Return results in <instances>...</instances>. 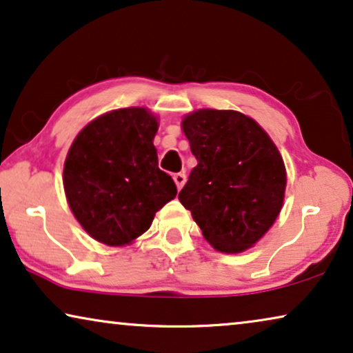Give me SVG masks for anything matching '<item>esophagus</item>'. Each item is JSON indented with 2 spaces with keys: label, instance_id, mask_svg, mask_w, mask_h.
Instances as JSON below:
<instances>
[{
  "label": "esophagus",
  "instance_id": "1",
  "mask_svg": "<svg viewBox=\"0 0 353 353\" xmlns=\"http://www.w3.org/2000/svg\"><path fill=\"white\" fill-rule=\"evenodd\" d=\"M173 181H175L178 191H180L186 181V175L185 173H175V175H173Z\"/></svg>",
  "mask_w": 353,
  "mask_h": 353
}]
</instances>
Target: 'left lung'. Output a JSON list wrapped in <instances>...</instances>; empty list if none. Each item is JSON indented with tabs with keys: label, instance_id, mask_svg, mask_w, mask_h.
I'll list each match as a JSON object with an SVG mask.
<instances>
[{
	"label": "left lung",
	"instance_id": "1",
	"mask_svg": "<svg viewBox=\"0 0 353 353\" xmlns=\"http://www.w3.org/2000/svg\"><path fill=\"white\" fill-rule=\"evenodd\" d=\"M181 130L197 165L178 199L215 250L241 254L254 248L284 204L286 167L276 144L238 110H192Z\"/></svg>",
	"mask_w": 353,
	"mask_h": 353
}]
</instances>
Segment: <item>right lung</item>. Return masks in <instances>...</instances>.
<instances>
[{"label":"right lung","mask_w":353,"mask_h":353,"mask_svg":"<svg viewBox=\"0 0 353 353\" xmlns=\"http://www.w3.org/2000/svg\"><path fill=\"white\" fill-rule=\"evenodd\" d=\"M157 130L148 108H123L93 119L72 141L62 173L67 204L98 243L132 244L175 199V183L157 167Z\"/></svg>","instance_id":"1"}]
</instances>
